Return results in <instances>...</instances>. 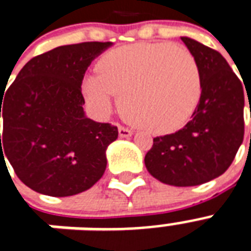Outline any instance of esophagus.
Masks as SVG:
<instances>
[{
    "label": "esophagus",
    "instance_id": "1",
    "mask_svg": "<svg viewBox=\"0 0 251 251\" xmlns=\"http://www.w3.org/2000/svg\"><path fill=\"white\" fill-rule=\"evenodd\" d=\"M133 135V132L129 129V128H126V127H119V136L120 137H129V136Z\"/></svg>",
    "mask_w": 251,
    "mask_h": 251
}]
</instances>
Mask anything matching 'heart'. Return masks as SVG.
I'll return each instance as SVG.
<instances>
[{
    "mask_svg": "<svg viewBox=\"0 0 251 251\" xmlns=\"http://www.w3.org/2000/svg\"><path fill=\"white\" fill-rule=\"evenodd\" d=\"M99 75L83 77L81 90L98 115H107L120 94L128 119L153 133H170L187 123L201 94L196 60L180 46L140 42L104 53Z\"/></svg>",
    "mask_w": 251,
    "mask_h": 251,
    "instance_id": "heart-1",
    "label": "heart"
}]
</instances>
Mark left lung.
<instances>
[{
    "mask_svg": "<svg viewBox=\"0 0 251 251\" xmlns=\"http://www.w3.org/2000/svg\"><path fill=\"white\" fill-rule=\"evenodd\" d=\"M180 39L199 67V103L182 129L153 139L144 161L160 182L187 187L220 176L233 162L244 140L245 95L221 53L194 39Z\"/></svg>",
    "mask_w": 251,
    "mask_h": 251,
    "instance_id": "obj_1",
    "label": "left lung"
}]
</instances>
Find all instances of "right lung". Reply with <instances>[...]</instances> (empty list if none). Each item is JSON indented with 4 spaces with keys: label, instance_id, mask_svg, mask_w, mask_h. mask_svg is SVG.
I'll return each instance as SVG.
<instances>
[{
    "label": "right lung",
    "instance_id": "1",
    "mask_svg": "<svg viewBox=\"0 0 251 251\" xmlns=\"http://www.w3.org/2000/svg\"><path fill=\"white\" fill-rule=\"evenodd\" d=\"M110 46L78 43L35 56L1 95L0 160L6 156L31 190L72 196L103 176L106 149L118 139V127L85 115L81 83L91 61Z\"/></svg>",
    "mask_w": 251,
    "mask_h": 251
}]
</instances>
